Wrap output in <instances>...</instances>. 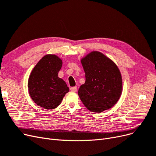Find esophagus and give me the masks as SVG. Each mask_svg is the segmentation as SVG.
<instances>
[{"instance_id": "1", "label": "esophagus", "mask_w": 156, "mask_h": 156, "mask_svg": "<svg viewBox=\"0 0 156 156\" xmlns=\"http://www.w3.org/2000/svg\"><path fill=\"white\" fill-rule=\"evenodd\" d=\"M70 90H71V91H73V92H76V91H77V87L75 86V87H71V89H70Z\"/></svg>"}]
</instances>
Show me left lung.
Listing matches in <instances>:
<instances>
[{
    "label": "left lung",
    "mask_w": 156,
    "mask_h": 156,
    "mask_svg": "<svg viewBox=\"0 0 156 156\" xmlns=\"http://www.w3.org/2000/svg\"><path fill=\"white\" fill-rule=\"evenodd\" d=\"M85 82L78 96L90 112L101 113L113 107L122 92V78L113 61L103 53L94 51L82 58Z\"/></svg>",
    "instance_id": "left-lung-1"
}]
</instances>
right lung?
Instances as JSON below:
<instances>
[{
    "label": "right lung",
    "mask_w": 156,
    "mask_h": 156,
    "mask_svg": "<svg viewBox=\"0 0 156 156\" xmlns=\"http://www.w3.org/2000/svg\"><path fill=\"white\" fill-rule=\"evenodd\" d=\"M62 59L55 54L44 56L30 74L28 88L30 97L39 106L46 109L56 108L69 91L67 83L58 77Z\"/></svg>",
    "instance_id": "1"
}]
</instances>
